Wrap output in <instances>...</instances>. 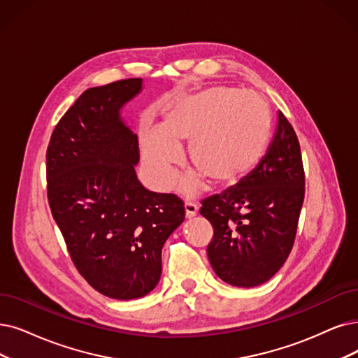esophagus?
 <instances>
[{"mask_svg": "<svg viewBox=\"0 0 358 358\" xmlns=\"http://www.w3.org/2000/svg\"><path fill=\"white\" fill-rule=\"evenodd\" d=\"M196 211H198V206L194 201H185V214H187V217H194L196 216Z\"/></svg>", "mask_w": 358, "mask_h": 358, "instance_id": "obj_1", "label": "esophagus"}]
</instances>
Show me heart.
<instances>
[{
    "mask_svg": "<svg viewBox=\"0 0 358 358\" xmlns=\"http://www.w3.org/2000/svg\"><path fill=\"white\" fill-rule=\"evenodd\" d=\"M270 135V111L252 91L211 87L182 95L164 110L160 126L141 131V155L154 187L166 189L180 163V147L189 142L194 171L183 188L195 191L208 179L232 185L260 162Z\"/></svg>",
    "mask_w": 358,
    "mask_h": 358,
    "instance_id": "1",
    "label": "heart"
}]
</instances>
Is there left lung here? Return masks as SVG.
Instances as JSON below:
<instances>
[{"label":"left lung","mask_w":358,"mask_h":358,"mask_svg":"<svg viewBox=\"0 0 358 358\" xmlns=\"http://www.w3.org/2000/svg\"><path fill=\"white\" fill-rule=\"evenodd\" d=\"M304 194L301 148L279 111L275 138L259 166L235 187L201 199L199 213L214 231L207 254L216 275L239 288L275 276L294 247Z\"/></svg>","instance_id":"1"}]
</instances>
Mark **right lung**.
Segmentation results:
<instances>
[{
	"label": "right lung",
	"instance_id": "right-lung-1",
	"mask_svg": "<svg viewBox=\"0 0 358 358\" xmlns=\"http://www.w3.org/2000/svg\"><path fill=\"white\" fill-rule=\"evenodd\" d=\"M141 88L132 78L87 90L47 148L48 204L70 259L95 291L116 299L155 288L164 242L185 219L178 195L151 192L136 178L138 136L120 108Z\"/></svg>",
	"mask_w": 358,
	"mask_h": 358
}]
</instances>
